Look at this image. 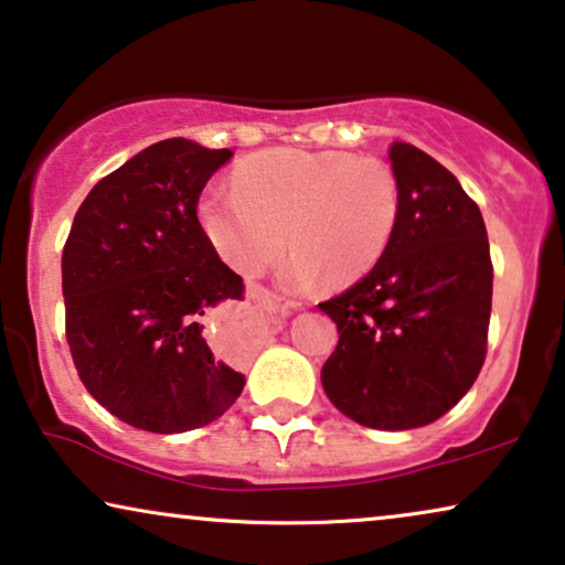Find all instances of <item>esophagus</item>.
I'll use <instances>...</instances> for the list:
<instances>
[{
	"instance_id": "esophagus-1",
	"label": "esophagus",
	"mask_w": 565,
	"mask_h": 565,
	"mask_svg": "<svg viewBox=\"0 0 565 565\" xmlns=\"http://www.w3.org/2000/svg\"><path fill=\"white\" fill-rule=\"evenodd\" d=\"M258 302H260L258 307H263V310L281 315V318H287L291 312L287 305H278L268 291L263 297H258ZM258 307H239V310L230 312L222 326L209 335V343H212L216 356L239 359L258 345V338L263 330V318L258 315Z\"/></svg>"
}]
</instances>
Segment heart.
Returning a JSON list of instances; mask_svg holds the SVG:
<instances>
[{"label": "heart", "mask_w": 565, "mask_h": 565, "mask_svg": "<svg viewBox=\"0 0 565 565\" xmlns=\"http://www.w3.org/2000/svg\"><path fill=\"white\" fill-rule=\"evenodd\" d=\"M401 209V183L377 157L276 147L245 157L235 188L209 191L199 220L216 253L250 278L289 239L284 284L310 289L322 276L345 287L370 274L395 239Z\"/></svg>", "instance_id": "b5f03b06"}]
</instances>
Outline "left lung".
I'll return each mask as SVG.
<instances>
[{"label": "left lung", "instance_id": "8db88e82", "mask_svg": "<svg viewBox=\"0 0 565 565\" xmlns=\"http://www.w3.org/2000/svg\"><path fill=\"white\" fill-rule=\"evenodd\" d=\"M401 224L385 258L320 310L338 326L322 390L382 431L434 424L478 380L488 351L493 263L483 216L457 178L395 141Z\"/></svg>", "mask_w": 565, "mask_h": 565}]
</instances>
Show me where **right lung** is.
I'll list each match as a JSON object with an SVG mask.
<instances>
[{"label":"right lung","instance_id":"obj_1","mask_svg":"<svg viewBox=\"0 0 565 565\" xmlns=\"http://www.w3.org/2000/svg\"><path fill=\"white\" fill-rule=\"evenodd\" d=\"M230 157L157 141L97 180L74 214L62 253L66 343L87 393L134 428H201L245 387V374L214 359L201 322L243 299V278L195 214Z\"/></svg>","mask_w":565,"mask_h":565}]
</instances>
